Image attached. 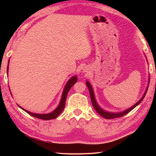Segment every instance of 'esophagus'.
Listing matches in <instances>:
<instances>
[{
	"mask_svg": "<svg viewBox=\"0 0 156 156\" xmlns=\"http://www.w3.org/2000/svg\"><path fill=\"white\" fill-rule=\"evenodd\" d=\"M83 72H87V69L84 68V69H83Z\"/></svg>",
	"mask_w": 156,
	"mask_h": 156,
	"instance_id": "esophagus-1",
	"label": "esophagus"
}]
</instances>
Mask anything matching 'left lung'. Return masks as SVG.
<instances>
[{"mask_svg": "<svg viewBox=\"0 0 156 156\" xmlns=\"http://www.w3.org/2000/svg\"><path fill=\"white\" fill-rule=\"evenodd\" d=\"M149 80H150V78H149ZM86 84H87V87L89 89V94H90V97H91V102H92V105H93V107H94V108L95 109V110L96 111V112H98V114H100V115L102 116V117H103L104 118H106V119H113V118H120V117H122V116L125 115L126 114H127L129 112H130L131 110H133L134 108H135L136 106H138V105L142 101V100L144 99L145 95H146V94H147V91L148 90V87H149V86H148L147 88L146 89V91H145V92H144V95L141 98V99L138 102H136L135 105H133V106H132L131 107L129 108V109L123 111V112H122L112 113V112H106V111H105L104 109H102V108L100 107L98 105L96 100V98H95V95H94V90H93V88H92L91 84L89 83V81H87L86 82Z\"/></svg>", "mask_w": 156, "mask_h": 156, "instance_id": "8db88e82", "label": "left lung"}]
</instances>
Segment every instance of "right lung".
<instances>
[{
	"mask_svg": "<svg viewBox=\"0 0 156 156\" xmlns=\"http://www.w3.org/2000/svg\"><path fill=\"white\" fill-rule=\"evenodd\" d=\"M8 66H9V62H8ZM7 73H8V67H7ZM77 76H73V77L71 78L69 80H68L67 84H65L64 90H63L62 92V95L61 97V100H60V104L58 105V106L57 107V108L55 109L54 112H52L49 113H46V114H39V113H34L28 112V111L25 110V109H23L21 107H20L18 105V107L21 108L23 110H24L25 112H27L29 114L34 116V117L39 118V119H42L44 120H51V119H54V118H56L58 116L60 113H62V110L64 109L65 106V101H66V98H67V96L69 91L70 90V89L72 87L74 84L76 82H77Z\"/></svg>",
	"mask_w": 156,
	"mask_h": 156,
	"instance_id": "obj_1",
	"label": "right lung"
}]
</instances>
